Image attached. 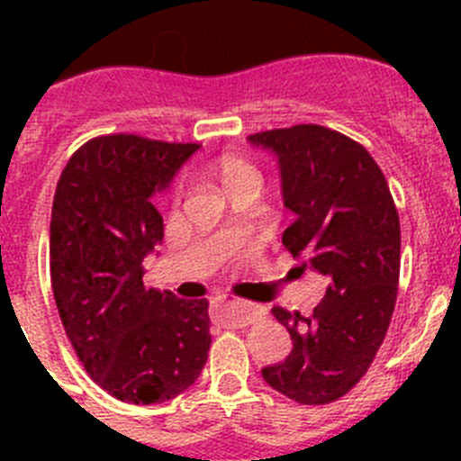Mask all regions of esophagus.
Here are the masks:
<instances>
[{
  "mask_svg": "<svg viewBox=\"0 0 461 461\" xmlns=\"http://www.w3.org/2000/svg\"><path fill=\"white\" fill-rule=\"evenodd\" d=\"M213 310H216L218 319L234 325V328L252 323L258 314V310L254 308V305L245 303V301H239V299H230V296H218L216 303H213Z\"/></svg>",
  "mask_w": 461,
  "mask_h": 461,
  "instance_id": "obj_1",
  "label": "esophagus"
}]
</instances>
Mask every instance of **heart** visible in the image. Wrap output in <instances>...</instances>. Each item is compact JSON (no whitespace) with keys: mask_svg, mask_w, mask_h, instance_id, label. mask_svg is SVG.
I'll return each mask as SVG.
<instances>
[{"mask_svg":"<svg viewBox=\"0 0 461 461\" xmlns=\"http://www.w3.org/2000/svg\"><path fill=\"white\" fill-rule=\"evenodd\" d=\"M212 176L221 183V187L227 194L245 183H258V174L252 162L240 156H234V153H227V156L218 158L212 165Z\"/></svg>","mask_w":461,"mask_h":461,"instance_id":"obj_1","label":"heart"}]
</instances>
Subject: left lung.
I'll use <instances>...</instances> for the list:
<instances>
[{"label": "left lung", "instance_id": "left-lung-1", "mask_svg": "<svg viewBox=\"0 0 461 461\" xmlns=\"http://www.w3.org/2000/svg\"><path fill=\"white\" fill-rule=\"evenodd\" d=\"M276 156L283 204L294 222L283 245L328 281L310 317L272 308L292 352L263 379L299 403L343 397L373 364L393 319L399 283V213L366 147L319 124L248 138Z\"/></svg>", "mask_w": 461, "mask_h": 461}]
</instances>
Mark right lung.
<instances>
[{
    "label": "right lung",
    "mask_w": 461,
    "mask_h": 461,
    "mask_svg": "<svg viewBox=\"0 0 461 461\" xmlns=\"http://www.w3.org/2000/svg\"><path fill=\"white\" fill-rule=\"evenodd\" d=\"M201 144L111 133L82 144L50 213V283L67 337L100 388L138 406L178 397L207 361V299L144 287L162 243L158 194Z\"/></svg>",
    "instance_id": "obj_1"
}]
</instances>
